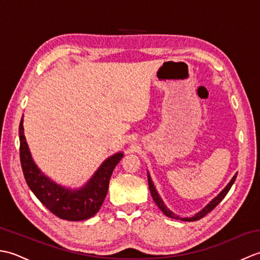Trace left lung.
<instances>
[{
  "label": "left lung",
  "mask_w": 260,
  "mask_h": 260,
  "mask_svg": "<svg viewBox=\"0 0 260 260\" xmlns=\"http://www.w3.org/2000/svg\"><path fill=\"white\" fill-rule=\"evenodd\" d=\"M236 178H237V174L234 176L233 179H231V181L229 182L228 185L225 186L224 189L219 193L218 197H215V198L213 199V200L208 204V206H206V208H203L200 212H198L196 215H193V217H191V218H180L179 215L174 214L172 211H170V210L164 206L162 199L158 197L157 192H156V190H155V187H154V185H153V183H152V180H151V178H150V175H148V185H150V191H151V194H152V198H153L154 202L156 203V206H157L159 209H161V211H162L165 215H167V217L173 218V219H178V220L180 219V220H183V221H197V220H200L201 218L204 217V215L208 214L210 211H212V210H213L215 207H217L220 202L222 201V199H223L225 196H227V193H228L229 190L231 189V186H233Z\"/></svg>",
  "instance_id": "left-lung-1"
}]
</instances>
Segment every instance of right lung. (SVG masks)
Returning a JSON list of instances; mask_svg holds the SVG:
<instances>
[{"mask_svg":"<svg viewBox=\"0 0 260 260\" xmlns=\"http://www.w3.org/2000/svg\"><path fill=\"white\" fill-rule=\"evenodd\" d=\"M19 135L20 161L24 179L43 206L58 218L69 221H81L95 215L107 194L109 179L123 153L108 157L85 186L71 191L48 179L33 162L23 134V119L20 121Z\"/></svg>","mask_w":260,"mask_h":260,"instance_id":"right-lung-1","label":"right lung"}]
</instances>
